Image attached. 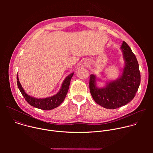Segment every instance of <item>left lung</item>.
<instances>
[{
    "instance_id": "8db88e82",
    "label": "left lung",
    "mask_w": 153,
    "mask_h": 153,
    "mask_svg": "<svg viewBox=\"0 0 153 153\" xmlns=\"http://www.w3.org/2000/svg\"><path fill=\"white\" fill-rule=\"evenodd\" d=\"M125 67L122 75L116 80L107 83L104 88L96 86V77L90 75V90L94 101L107 109H116L131 101L140 83L137 60L131 49L123 41L121 46Z\"/></svg>"
}]
</instances>
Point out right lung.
Wrapping results in <instances>:
<instances>
[{"label": "right lung", "instance_id": "obj_1", "mask_svg": "<svg viewBox=\"0 0 153 153\" xmlns=\"http://www.w3.org/2000/svg\"><path fill=\"white\" fill-rule=\"evenodd\" d=\"M73 74H74V73L69 74L66 78L65 79L64 81L62 83L60 91L56 94L51 97H49L44 99H40V98L38 99V98L31 97V96H29L28 94H27L24 91V90L23 89L22 87V85L19 80L18 76L17 75V86L20 93H22V96H24L25 99L27 100V102L30 105L39 109H41V110H50L59 106L63 102L68 93L70 84V81Z\"/></svg>", "mask_w": 153, "mask_h": 153}]
</instances>
